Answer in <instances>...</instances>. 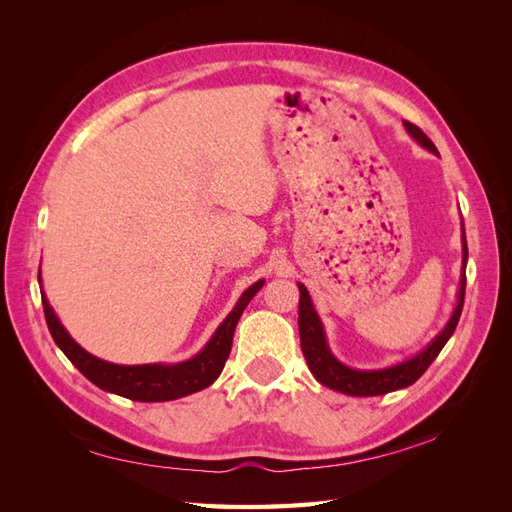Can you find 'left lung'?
<instances>
[{
  "instance_id": "1",
  "label": "left lung",
  "mask_w": 512,
  "mask_h": 512,
  "mask_svg": "<svg viewBox=\"0 0 512 512\" xmlns=\"http://www.w3.org/2000/svg\"><path fill=\"white\" fill-rule=\"evenodd\" d=\"M404 126L414 141H418L425 149H429L433 153L438 151L436 145L429 141V136L421 128L414 126V123H410V121H406ZM466 262H468V243H466V235H463V275H461L459 301H457V307H455L451 320H448V324H446V329L436 339H433V342L421 354H416L414 359H410L406 363H399L389 369H380V371H356L335 359L331 350L327 348V342H324L322 322H320L318 314L314 312L309 292L303 284H299V292H301V299H299L301 350H303V356H305L309 369H312L314 378L320 384L329 386V389H333V391L356 395V397L384 395V393H391L397 389H406V386L414 384L425 374L427 367L433 363V359H436L440 350L444 348V344L448 342V337H451L457 329V322H459L461 309H463V299H466Z\"/></svg>"
}]
</instances>
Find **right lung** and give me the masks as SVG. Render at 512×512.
<instances>
[{"label": "right lung", "instance_id": "add662e5", "mask_svg": "<svg viewBox=\"0 0 512 512\" xmlns=\"http://www.w3.org/2000/svg\"><path fill=\"white\" fill-rule=\"evenodd\" d=\"M260 286L262 282H256L254 286H250L243 292L237 307L232 309L228 318L220 324V329L215 331V335L211 337V342L205 346L203 352L196 354L194 359L177 363V365H130L128 367V365H113V363L100 361L94 354L85 352L68 335V331L61 327V322L57 320L49 301L44 299V294H42V307H44V318H46V324H49V331L55 339V344L87 380H91L104 391L128 397L132 401H170V399L192 395L196 391H203L209 384L218 380L232 348V335H235L237 322L247 303H250L254 294L260 290Z\"/></svg>", "mask_w": 512, "mask_h": 512}]
</instances>
